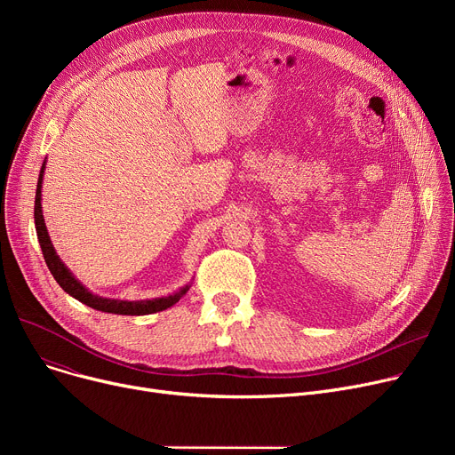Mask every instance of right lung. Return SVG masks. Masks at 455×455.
Segmentation results:
<instances>
[{
	"mask_svg": "<svg viewBox=\"0 0 455 455\" xmlns=\"http://www.w3.org/2000/svg\"><path fill=\"white\" fill-rule=\"evenodd\" d=\"M44 172H45V160L40 167V175H38V184H36V197H35V227H36V235H38V243L44 254V259L47 264V269L52 271L53 278L57 280V283L60 288L71 295L74 299H77L79 302L98 309V312H105V314H116V315H149V314H156V312H164V309L172 307L173 304H177L180 300V297H184L188 293V290L191 288V283L182 285V288L172 295L167 297H158V299H151V300H119V299H107V297H100L92 293L84 283H81L74 273H71L64 261L60 259V256L57 254L50 232H47L45 221H44V213H42V182H44Z\"/></svg>",
	"mask_w": 455,
	"mask_h": 455,
	"instance_id": "1",
	"label": "right lung"
}]
</instances>
